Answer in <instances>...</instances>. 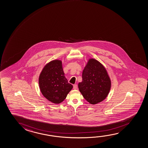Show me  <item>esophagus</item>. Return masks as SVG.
I'll use <instances>...</instances> for the list:
<instances>
[{
    "label": "esophagus",
    "instance_id": "esophagus-1",
    "mask_svg": "<svg viewBox=\"0 0 148 148\" xmlns=\"http://www.w3.org/2000/svg\"><path fill=\"white\" fill-rule=\"evenodd\" d=\"M77 88H78V86H77V84H74L73 85V88L74 90H77Z\"/></svg>",
    "mask_w": 148,
    "mask_h": 148
}]
</instances>
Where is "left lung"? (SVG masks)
<instances>
[{
  "label": "left lung",
  "mask_w": 148,
  "mask_h": 148,
  "mask_svg": "<svg viewBox=\"0 0 148 148\" xmlns=\"http://www.w3.org/2000/svg\"><path fill=\"white\" fill-rule=\"evenodd\" d=\"M82 77L78 88L86 101L94 105L107 97L111 88V80L103 64L95 59L90 58Z\"/></svg>",
  "instance_id": "left-lung-1"
}]
</instances>
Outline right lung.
I'll return each instance as SVG.
<instances>
[{"instance_id":"1","label":"right lung","mask_w":148,"mask_h":148,"mask_svg":"<svg viewBox=\"0 0 148 148\" xmlns=\"http://www.w3.org/2000/svg\"><path fill=\"white\" fill-rule=\"evenodd\" d=\"M39 84L43 96L54 104L62 102L73 88L64 76L62 62L58 60L45 65L40 74Z\"/></svg>"}]
</instances>
